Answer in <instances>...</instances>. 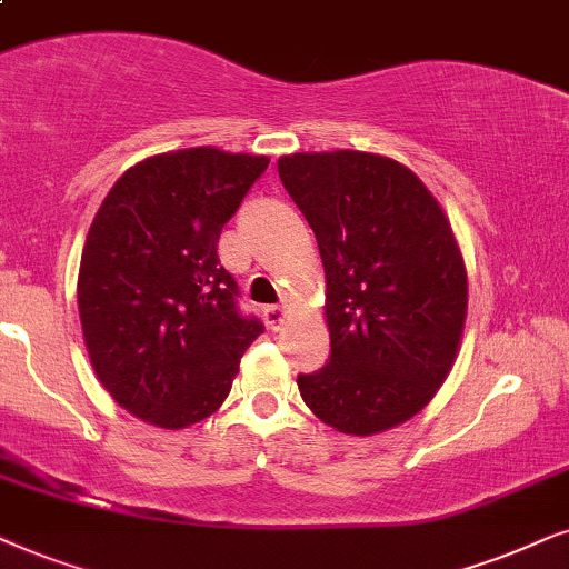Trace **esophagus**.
I'll list each match as a JSON object with an SVG mask.
<instances>
[{
	"label": "esophagus",
	"mask_w": 569,
	"mask_h": 569,
	"mask_svg": "<svg viewBox=\"0 0 569 569\" xmlns=\"http://www.w3.org/2000/svg\"><path fill=\"white\" fill-rule=\"evenodd\" d=\"M262 317H264V322H268L270 330H278L286 320V309L283 307H264Z\"/></svg>",
	"instance_id": "obj_1"
}]
</instances>
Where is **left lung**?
Wrapping results in <instances>:
<instances>
[{
  "instance_id": "obj_1",
  "label": "left lung",
  "mask_w": 569,
  "mask_h": 569,
  "mask_svg": "<svg viewBox=\"0 0 569 569\" xmlns=\"http://www.w3.org/2000/svg\"><path fill=\"white\" fill-rule=\"evenodd\" d=\"M325 264L330 356L297 385L317 419L377 435L419 413L456 361L468 280L442 208L392 158L336 150L278 161Z\"/></svg>"
}]
</instances>
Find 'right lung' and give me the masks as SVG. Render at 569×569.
Here are the masks:
<instances>
[{
    "mask_svg": "<svg viewBox=\"0 0 569 569\" xmlns=\"http://www.w3.org/2000/svg\"><path fill=\"white\" fill-rule=\"evenodd\" d=\"M268 163L216 148L163 153L127 171L98 208L78 276L82 336L98 380L142 421L208 419L264 332L239 309L218 239Z\"/></svg>",
    "mask_w": 569,
    "mask_h": 569,
    "instance_id": "add662e5",
    "label": "right lung"
}]
</instances>
